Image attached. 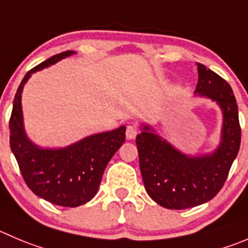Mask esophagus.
<instances>
[{"label": "esophagus", "instance_id": "34e87169", "mask_svg": "<svg viewBox=\"0 0 248 248\" xmlns=\"http://www.w3.org/2000/svg\"><path fill=\"white\" fill-rule=\"evenodd\" d=\"M125 135L128 140H134V139L136 138V135H138V130H136V128L134 125H129L128 128H126Z\"/></svg>", "mask_w": 248, "mask_h": 248}]
</instances>
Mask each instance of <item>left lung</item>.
<instances>
[{
  "label": "left lung",
  "instance_id": "8db88e82",
  "mask_svg": "<svg viewBox=\"0 0 248 248\" xmlns=\"http://www.w3.org/2000/svg\"><path fill=\"white\" fill-rule=\"evenodd\" d=\"M197 70L199 82L195 93L211 98L223 112L218 148L208 155H187L146 124L136 136L143 185L151 199L164 208H191L213 199L223 187L239 153L241 128L232 87L201 63H197Z\"/></svg>",
  "mask_w": 248,
  "mask_h": 248
}]
</instances>
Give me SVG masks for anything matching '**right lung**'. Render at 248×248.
<instances>
[{
	"label": "right lung",
	"instance_id": "add662e5",
	"mask_svg": "<svg viewBox=\"0 0 248 248\" xmlns=\"http://www.w3.org/2000/svg\"><path fill=\"white\" fill-rule=\"evenodd\" d=\"M65 51L32 68L20 82L9 119V143L28 187L41 199L62 207L86 203L97 192L103 171L125 141V126L87 136L68 147L41 148L28 139L23 124L22 93L31 74L74 55Z\"/></svg>",
	"mask_w": 248,
	"mask_h": 248
}]
</instances>
